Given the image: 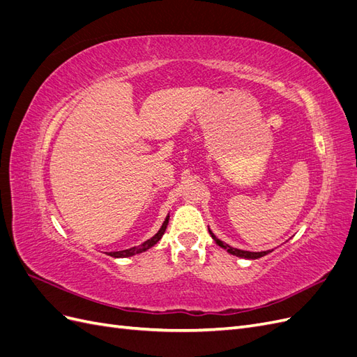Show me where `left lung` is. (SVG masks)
Returning <instances> with one entry per match:
<instances>
[{
	"label": "left lung",
	"mask_w": 357,
	"mask_h": 357,
	"mask_svg": "<svg viewBox=\"0 0 357 357\" xmlns=\"http://www.w3.org/2000/svg\"><path fill=\"white\" fill-rule=\"evenodd\" d=\"M208 232H210V235H211V238L215 241V244L220 245L222 248H226V250H228V253H231V255H234V256L244 257V259H259V257H262V256H265V255L273 252V250H265V252H247V250H240V248L231 247L229 244H226V243H223L222 240H219L218 236H215L210 229H208Z\"/></svg>",
	"instance_id": "8db88e82"
}]
</instances>
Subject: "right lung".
I'll list each match as a JSON object with an SVG mask.
<instances>
[{"label":"right lung","mask_w":357,"mask_h":357,"mask_svg":"<svg viewBox=\"0 0 357 357\" xmlns=\"http://www.w3.org/2000/svg\"><path fill=\"white\" fill-rule=\"evenodd\" d=\"M168 220H169V215H167V219H165V222L162 223V226H160V229L152 236V238L150 240H147V241H144L143 244H139V245H135V247H131V248H126V250H121V252H112L110 253V256H113V257H129V256H134V255H138V253H143V252H146V250H149V248H152L160 238H162V235L165 234V229H167V225H168Z\"/></svg>","instance_id":"1"}]
</instances>
